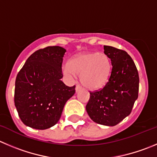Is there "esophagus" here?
Masks as SVG:
<instances>
[{
	"label": "esophagus",
	"instance_id": "obj_1",
	"mask_svg": "<svg viewBox=\"0 0 157 157\" xmlns=\"http://www.w3.org/2000/svg\"><path fill=\"white\" fill-rule=\"evenodd\" d=\"M80 90H82V87L80 86H76V87H75V91H76V92H79Z\"/></svg>",
	"mask_w": 157,
	"mask_h": 157
}]
</instances>
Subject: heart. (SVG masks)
Wrapping results in <instances>:
<instances>
[{"label": "heart", "mask_w": 157, "mask_h": 157, "mask_svg": "<svg viewBox=\"0 0 157 157\" xmlns=\"http://www.w3.org/2000/svg\"><path fill=\"white\" fill-rule=\"evenodd\" d=\"M64 73L70 77L80 75L82 84L91 90L102 89L109 81L111 62L105 54L83 52L71 58L63 67Z\"/></svg>", "instance_id": "b5f03b06"}]
</instances>
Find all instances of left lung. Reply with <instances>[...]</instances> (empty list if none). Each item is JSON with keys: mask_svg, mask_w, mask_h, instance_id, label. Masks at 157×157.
I'll use <instances>...</instances> for the list:
<instances>
[{"mask_svg": "<svg viewBox=\"0 0 157 157\" xmlns=\"http://www.w3.org/2000/svg\"><path fill=\"white\" fill-rule=\"evenodd\" d=\"M104 53L111 60V74L103 89L90 92L86 109L92 121L113 126L130 114L138 98L140 78L135 63L127 52L104 45Z\"/></svg>", "mask_w": 157, "mask_h": 157, "instance_id": "1", "label": "left lung"}]
</instances>
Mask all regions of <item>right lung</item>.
Wrapping results in <instances>:
<instances>
[{"instance_id":"add662e5","label":"right lung","mask_w":157,"mask_h":157,"mask_svg":"<svg viewBox=\"0 0 157 157\" xmlns=\"http://www.w3.org/2000/svg\"><path fill=\"white\" fill-rule=\"evenodd\" d=\"M65 52L60 46L36 51L17 74L14 105L27 126L46 129L55 126L66 102L75 92V86L69 87L61 80Z\"/></svg>"}]
</instances>
